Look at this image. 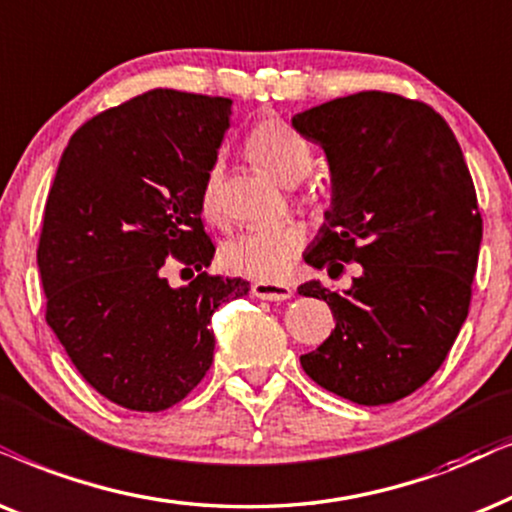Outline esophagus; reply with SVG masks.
Masks as SVG:
<instances>
[{
	"label": "esophagus",
	"instance_id": "1",
	"mask_svg": "<svg viewBox=\"0 0 512 512\" xmlns=\"http://www.w3.org/2000/svg\"><path fill=\"white\" fill-rule=\"evenodd\" d=\"M289 284H280V282H256L254 284V296L263 298V301H287L291 298Z\"/></svg>",
	"mask_w": 512,
	"mask_h": 512
}]
</instances>
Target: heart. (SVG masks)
I'll return each instance as SVG.
<instances>
[{"label": "heart", "mask_w": 512, "mask_h": 512, "mask_svg": "<svg viewBox=\"0 0 512 512\" xmlns=\"http://www.w3.org/2000/svg\"><path fill=\"white\" fill-rule=\"evenodd\" d=\"M244 150L258 167L270 171L277 181L294 185L313 167V150L280 117H265L247 134ZM303 204H317L313 190L301 192ZM199 207L209 223L225 221L221 209V162L211 164L199 192ZM305 230L298 221H280L251 228L223 247V263L237 275L261 282H280L301 254Z\"/></svg>", "instance_id": "b5f03b06"}]
</instances>
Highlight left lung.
Wrapping results in <instances>:
<instances>
[{
  "mask_svg": "<svg viewBox=\"0 0 512 512\" xmlns=\"http://www.w3.org/2000/svg\"><path fill=\"white\" fill-rule=\"evenodd\" d=\"M327 152L334 199L305 263H360L345 294L298 287L336 315L301 367L345 400L390 404L423 386L466 322L482 242L473 178L449 124L421 101L360 91L291 119Z\"/></svg>",
  "mask_w": 512,
  "mask_h": 512,
  "instance_id": "1",
  "label": "left lung"
}]
</instances>
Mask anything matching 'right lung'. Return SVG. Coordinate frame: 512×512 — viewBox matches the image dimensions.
Listing matches in <instances>:
<instances>
[{
    "label": "right lung",
    "instance_id": "obj_1",
    "mask_svg": "<svg viewBox=\"0 0 512 512\" xmlns=\"http://www.w3.org/2000/svg\"><path fill=\"white\" fill-rule=\"evenodd\" d=\"M232 101L152 89L79 126L46 197L37 265L46 322L91 388L131 411H164L214 362L211 315L249 294L209 275L199 192ZM197 269L181 290L166 265Z\"/></svg>",
    "mask_w": 512,
    "mask_h": 512
}]
</instances>
